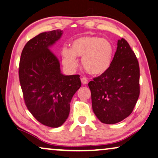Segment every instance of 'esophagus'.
Wrapping results in <instances>:
<instances>
[{
    "label": "esophagus",
    "instance_id": "34e87169",
    "mask_svg": "<svg viewBox=\"0 0 158 158\" xmlns=\"http://www.w3.org/2000/svg\"><path fill=\"white\" fill-rule=\"evenodd\" d=\"M81 83H82V85H87V84L88 80H87V79L86 77H82L81 79Z\"/></svg>",
    "mask_w": 158,
    "mask_h": 158
}]
</instances>
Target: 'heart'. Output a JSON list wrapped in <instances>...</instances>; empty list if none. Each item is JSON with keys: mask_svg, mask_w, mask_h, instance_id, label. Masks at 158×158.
<instances>
[{"mask_svg": "<svg viewBox=\"0 0 158 158\" xmlns=\"http://www.w3.org/2000/svg\"><path fill=\"white\" fill-rule=\"evenodd\" d=\"M62 56L64 64L71 70L77 68L78 62L76 56H78L81 57V65L86 72L92 76H100L111 66L114 47L108 40L86 35L73 40L71 48H63Z\"/></svg>", "mask_w": 158, "mask_h": 158, "instance_id": "obj_1", "label": "heart"}]
</instances>
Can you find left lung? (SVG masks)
Wrapping results in <instances>:
<instances>
[{"label": "left lung", "mask_w": 158, "mask_h": 158, "mask_svg": "<svg viewBox=\"0 0 158 158\" xmlns=\"http://www.w3.org/2000/svg\"><path fill=\"white\" fill-rule=\"evenodd\" d=\"M111 66L88 84L92 110L103 123L114 124L132 113L139 96V66L127 41L118 40Z\"/></svg>", "instance_id": "left-lung-1"}]
</instances>
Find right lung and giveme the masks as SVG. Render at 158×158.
Segmentation results:
<instances>
[{
    "label": "right lung",
    "mask_w": 158,
    "mask_h": 158,
    "mask_svg": "<svg viewBox=\"0 0 158 158\" xmlns=\"http://www.w3.org/2000/svg\"><path fill=\"white\" fill-rule=\"evenodd\" d=\"M62 35L56 29L29 40L19 69L27 108L40 123L52 128L60 127L68 118L71 99L81 85L79 75L63 74L59 60L50 50Z\"/></svg>",
    "instance_id": "obj_1"
}]
</instances>
